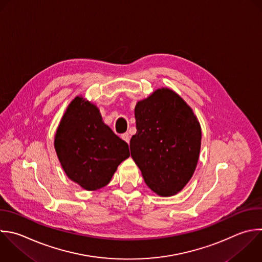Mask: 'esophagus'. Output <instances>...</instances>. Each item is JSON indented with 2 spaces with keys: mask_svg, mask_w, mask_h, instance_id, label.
<instances>
[{
  "mask_svg": "<svg viewBox=\"0 0 262 262\" xmlns=\"http://www.w3.org/2000/svg\"><path fill=\"white\" fill-rule=\"evenodd\" d=\"M122 139L123 140H125L127 143H129V141H130V135H129V133H124V134H122Z\"/></svg>",
  "mask_w": 262,
  "mask_h": 262,
  "instance_id": "obj_1",
  "label": "esophagus"
}]
</instances>
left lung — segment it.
<instances>
[{
	"instance_id": "left-lung-1",
	"label": "left lung",
	"mask_w": 262,
	"mask_h": 262,
	"mask_svg": "<svg viewBox=\"0 0 262 262\" xmlns=\"http://www.w3.org/2000/svg\"><path fill=\"white\" fill-rule=\"evenodd\" d=\"M137 132L131 157L146 185L162 196L180 191L198 164L202 132L191 108L170 89H159L135 106Z\"/></svg>"
}]
</instances>
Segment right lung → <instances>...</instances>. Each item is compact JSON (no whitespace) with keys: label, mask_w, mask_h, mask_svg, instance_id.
I'll use <instances>...</instances> for the list:
<instances>
[{"label":"right lung","mask_w":262,"mask_h":262,"mask_svg":"<svg viewBox=\"0 0 262 262\" xmlns=\"http://www.w3.org/2000/svg\"><path fill=\"white\" fill-rule=\"evenodd\" d=\"M55 149L69 178L87 190L105 186L129 156V145L104 125L98 108L76 97L56 132Z\"/></svg>","instance_id":"obj_1"}]
</instances>
